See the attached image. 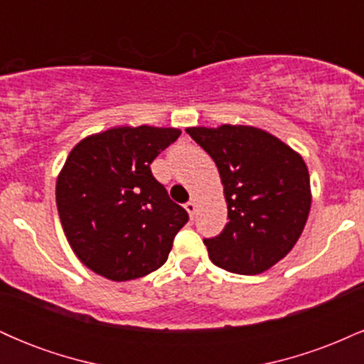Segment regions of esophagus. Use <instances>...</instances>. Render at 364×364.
Here are the masks:
<instances>
[{
    "instance_id": "obj_1",
    "label": "esophagus",
    "mask_w": 364,
    "mask_h": 364,
    "mask_svg": "<svg viewBox=\"0 0 364 364\" xmlns=\"http://www.w3.org/2000/svg\"><path fill=\"white\" fill-rule=\"evenodd\" d=\"M196 207H198V205H196L195 200H190V202H188L186 205H185L186 212H188V214H190V217H195V214H196Z\"/></svg>"
}]
</instances>
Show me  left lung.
Returning a JSON list of instances; mask_svg holds the SVG:
<instances>
[{
    "instance_id": "obj_1",
    "label": "left lung",
    "mask_w": 364,
    "mask_h": 364,
    "mask_svg": "<svg viewBox=\"0 0 364 364\" xmlns=\"http://www.w3.org/2000/svg\"><path fill=\"white\" fill-rule=\"evenodd\" d=\"M188 135L214 159L229 223L203 240L214 265L257 275L291 252L311 207L303 157L265 129L246 124L191 127Z\"/></svg>"
}]
</instances>
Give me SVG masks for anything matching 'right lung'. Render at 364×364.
<instances>
[{
	"instance_id": "right-lung-1",
	"label": "right lung",
	"mask_w": 364,
	"mask_h": 364,
	"mask_svg": "<svg viewBox=\"0 0 364 364\" xmlns=\"http://www.w3.org/2000/svg\"><path fill=\"white\" fill-rule=\"evenodd\" d=\"M181 129L114 127L78 141L58 174L56 205L70 246L87 269L114 282L168 260L188 223L150 164Z\"/></svg>"
}]
</instances>
